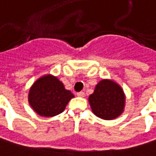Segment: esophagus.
Masks as SVG:
<instances>
[{"label":"esophagus","mask_w":156,"mask_h":156,"mask_svg":"<svg viewBox=\"0 0 156 156\" xmlns=\"http://www.w3.org/2000/svg\"><path fill=\"white\" fill-rule=\"evenodd\" d=\"M77 95L78 97H85V93L84 92H78V93H77Z\"/></svg>","instance_id":"obj_1"}]
</instances>
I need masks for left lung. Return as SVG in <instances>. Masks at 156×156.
Masks as SVG:
<instances>
[{
    "mask_svg": "<svg viewBox=\"0 0 156 156\" xmlns=\"http://www.w3.org/2000/svg\"><path fill=\"white\" fill-rule=\"evenodd\" d=\"M124 92L116 83L101 80L94 94L89 96V103L94 114L105 120H111L123 112L124 107Z\"/></svg>",
    "mask_w": 156,
    "mask_h": 156,
    "instance_id": "left-lung-1",
    "label": "left lung"
}]
</instances>
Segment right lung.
I'll return each instance as SVG.
<instances>
[{
	"label": "right lung",
	"mask_w": 156,
	"mask_h": 156,
	"mask_svg": "<svg viewBox=\"0 0 156 156\" xmlns=\"http://www.w3.org/2000/svg\"><path fill=\"white\" fill-rule=\"evenodd\" d=\"M73 97L58 78L47 75L32 85L28 100L37 114L48 117L61 114Z\"/></svg>",
	"instance_id": "add662e5"
}]
</instances>
